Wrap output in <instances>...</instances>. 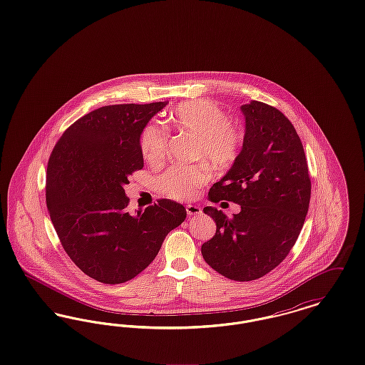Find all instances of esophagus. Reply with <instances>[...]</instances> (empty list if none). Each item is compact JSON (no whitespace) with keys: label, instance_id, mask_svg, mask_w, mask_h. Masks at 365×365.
<instances>
[{"label":"esophagus","instance_id":"34e87169","mask_svg":"<svg viewBox=\"0 0 365 365\" xmlns=\"http://www.w3.org/2000/svg\"><path fill=\"white\" fill-rule=\"evenodd\" d=\"M186 212H187V215H198V213H201V208L198 207V205H192V204H189V205H186Z\"/></svg>","mask_w":365,"mask_h":365}]
</instances>
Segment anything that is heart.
Returning <instances> with one entry per match:
<instances>
[{
    "mask_svg": "<svg viewBox=\"0 0 365 365\" xmlns=\"http://www.w3.org/2000/svg\"><path fill=\"white\" fill-rule=\"evenodd\" d=\"M170 122L176 130L197 137L194 157L207 160L217 170L235 164L242 149L240 128L231 123L225 109L209 100H194L178 105L170 113ZM168 131L157 124H149L140 134V150L146 161L160 163L167 150ZM205 163L194 165H174L158 178L160 189L175 200L192 198L210 179Z\"/></svg>",
    "mask_w": 365,
    "mask_h": 365,
    "instance_id": "obj_1",
    "label": "heart"
}]
</instances>
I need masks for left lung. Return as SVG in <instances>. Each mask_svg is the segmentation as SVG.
Wrapping results in <instances>:
<instances>
[{"mask_svg":"<svg viewBox=\"0 0 365 365\" xmlns=\"http://www.w3.org/2000/svg\"><path fill=\"white\" fill-rule=\"evenodd\" d=\"M241 110V155L208 194L212 202L232 201L241 212L227 217L204 208L216 234L201 253L223 277L249 282L271 272L294 246L309 208L311 179L302 142L280 110L260 101Z\"/></svg>","mask_w":365,"mask_h":365,"instance_id":"left-lung-1","label":"left lung"}]
</instances>
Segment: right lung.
I'll use <instances>...</instances> for the list:
<instances>
[{
  "mask_svg": "<svg viewBox=\"0 0 365 365\" xmlns=\"http://www.w3.org/2000/svg\"><path fill=\"white\" fill-rule=\"evenodd\" d=\"M167 104L98 108L64 131L49 158L46 205L54 230L75 265L105 284L135 278L186 219L185 207L171 200L127 210L124 185L143 167L140 134Z\"/></svg>",
  "mask_w": 365,
  "mask_h": 365,
  "instance_id": "right-lung-1",
  "label": "right lung"
}]
</instances>
